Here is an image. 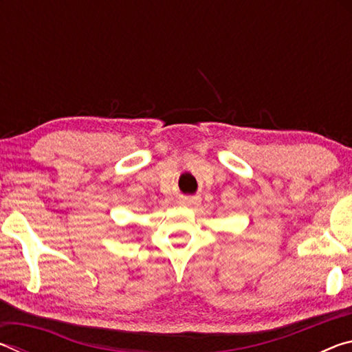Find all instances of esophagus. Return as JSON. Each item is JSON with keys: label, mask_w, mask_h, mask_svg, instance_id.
<instances>
[{"label": "esophagus", "mask_w": 352, "mask_h": 352, "mask_svg": "<svg viewBox=\"0 0 352 352\" xmlns=\"http://www.w3.org/2000/svg\"><path fill=\"white\" fill-rule=\"evenodd\" d=\"M180 205L183 206H199L200 205V200L195 199V197H183L180 199Z\"/></svg>", "instance_id": "34e87169"}]
</instances>
